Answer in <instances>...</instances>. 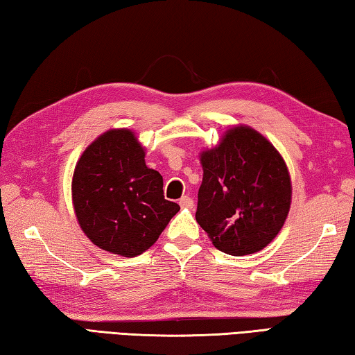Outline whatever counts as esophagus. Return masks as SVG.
<instances>
[{
    "label": "esophagus",
    "instance_id": "obj_1",
    "mask_svg": "<svg viewBox=\"0 0 355 355\" xmlns=\"http://www.w3.org/2000/svg\"><path fill=\"white\" fill-rule=\"evenodd\" d=\"M178 203H180V206H182V207H187V209H191V207H193V200L189 196H184V197L180 198Z\"/></svg>",
    "mask_w": 355,
    "mask_h": 355
}]
</instances>
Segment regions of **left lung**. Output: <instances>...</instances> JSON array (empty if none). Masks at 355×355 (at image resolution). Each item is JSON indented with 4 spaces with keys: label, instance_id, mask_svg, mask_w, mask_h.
<instances>
[{
    "label": "left lung",
    "instance_id": "8db88e82",
    "mask_svg": "<svg viewBox=\"0 0 355 355\" xmlns=\"http://www.w3.org/2000/svg\"><path fill=\"white\" fill-rule=\"evenodd\" d=\"M196 218L221 252L261 251L284 225L291 178L282 155L259 132L239 126L201 154Z\"/></svg>",
    "mask_w": 355,
    "mask_h": 355
}]
</instances>
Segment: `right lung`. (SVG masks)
I'll list each match as a JSON object with an SVG mask.
<instances>
[{"mask_svg": "<svg viewBox=\"0 0 355 355\" xmlns=\"http://www.w3.org/2000/svg\"><path fill=\"white\" fill-rule=\"evenodd\" d=\"M72 198L90 241L123 257L148 251L180 211L164 200L163 177L146 166L144 149L128 129L107 130L83 152Z\"/></svg>", "mask_w": 355, "mask_h": 355, "instance_id": "add662e5", "label": "right lung"}]
</instances>
